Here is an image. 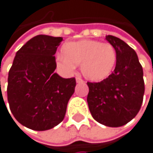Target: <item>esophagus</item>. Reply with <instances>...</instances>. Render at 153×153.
Wrapping results in <instances>:
<instances>
[{"mask_svg":"<svg viewBox=\"0 0 153 153\" xmlns=\"http://www.w3.org/2000/svg\"><path fill=\"white\" fill-rule=\"evenodd\" d=\"M76 82H77V83H83L84 81L81 77H79V76H78V77H76Z\"/></svg>","mask_w":153,"mask_h":153,"instance_id":"obj_1","label":"esophagus"}]
</instances>
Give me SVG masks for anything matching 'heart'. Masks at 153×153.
Masks as SVG:
<instances>
[{
    "label": "heart",
    "instance_id": "heart-1",
    "mask_svg": "<svg viewBox=\"0 0 153 153\" xmlns=\"http://www.w3.org/2000/svg\"><path fill=\"white\" fill-rule=\"evenodd\" d=\"M117 60V53L111 44L83 39L65 43L62 46V53L56 57V64L66 73L73 72L76 65H81L86 79L101 82L111 75Z\"/></svg>",
    "mask_w": 153,
    "mask_h": 153
}]
</instances>
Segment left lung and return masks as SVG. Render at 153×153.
<instances>
[{
    "mask_svg": "<svg viewBox=\"0 0 153 153\" xmlns=\"http://www.w3.org/2000/svg\"><path fill=\"white\" fill-rule=\"evenodd\" d=\"M106 39L117 53L116 68L100 82H87V102L93 118L109 127H119L138 114L144 94L143 71L135 51L120 38Z\"/></svg>",
    "mask_w": 153,
    "mask_h": 153,
    "instance_id": "1",
    "label": "left lung"
}]
</instances>
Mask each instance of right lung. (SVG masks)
I'll use <instances>...</instances> for the list:
<instances>
[{
    "label": "right lung",
    "mask_w": 153,
    "mask_h": 153,
    "mask_svg": "<svg viewBox=\"0 0 153 153\" xmlns=\"http://www.w3.org/2000/svg\"><path fill=\"white\" fill-rule=\"evenodd\" d=\"M62 41V37L46 35L32 37L16 53L10 69V109L16 120L29 129L45 131L59 125L74 93L75 78L64 79L54 72V54Z\"/></svg>",
    "instance_id": "add662e5"
}]
</instances>
